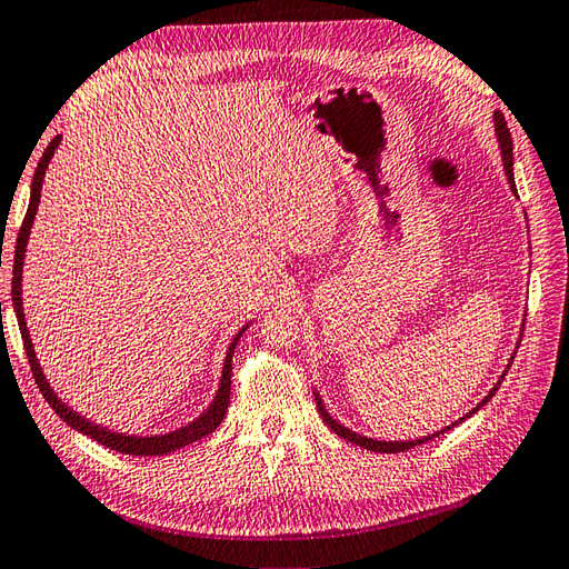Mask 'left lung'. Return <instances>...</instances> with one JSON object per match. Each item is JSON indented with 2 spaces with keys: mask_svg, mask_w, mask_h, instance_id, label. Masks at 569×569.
<instances>
[{
  "mask_svg": "<svg viewBox=\"0 0 569 569\" xmlns=\"http://www.w3.org/2000/svg\"><path fill=\"white\" fill-rule=\"evenodd\" d=\"M495 128H497V138H499V148H501V157H505V169H507V179H509V183H511V189H513V193H517V187H513V154H511V133H509V128H507V121H505V113H495ZM507 376V373H505ZM505 376L499 378V382L505 380ZM499 382L497 386L490 390V395H487V398L472 409V412H468L463 419H468L470 415H475L478 412V409L485 405V402H490L492 400V395L499 390ZM315 400H317V412L322 415V419L327 421V427L332 429L337 436H341V439H347V441H351V443H356V446H361V448H366V451H376V453H402V451H409V448H415V446H419V443H427V441H431L433 436H439V433H443V431H448V429H453L456 425H451V427H446V429H441V431H436V433H431V436H425V439H417V441H373V439H366V436H361V433H353L351 429H347V427H341L339 421H335L332 417L327 415V409H325V405H322V400H320V395H315ZM460 419V421H463Z\"/></svg>",
  "mask_w": 569,
  "mask_h": 569,
  "instance_id": "obj_1",
  "label": "left lung"
}]
</instances>
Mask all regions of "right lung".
I'll use <instances>...</instances> for the list:
<instances>
[{"instance_id": "right-lung-1", "label": "right lung", "mask_w": 569, "mask_h": 569, "mask_svg": "<svg viewBox=\"0 0 569 569\" xmlns=\"http://www.w3.org/2000/svg\"><path fill=\"white\" fill-rule=\"evenodd\" d=\"M60 142V136L52 138L50 144L46 148L43 157L38 160V167L33 171V181H31V201H29V210H26L23 216V222L19 228V234H17V249H14V273H11V302H14V312H17V320H19V329H21V339H23V349H26V356H29V366H31V373L36 378V386L41 388L43 398L48 400V405L56 409V415L68 421V425L77 431L87 433L89 439L99 441L101 446L111 448V451H118V453H126V456H164V453H171L177 451V448H183L189 446L198 439H203V436L213 433L220 421L224 419V412H228V405H230V376H232V353H234V345L240 341L242 332L234 337V341L230 345V351H228V359H224V366H222V380H220V390L216 395V402L210 405L208 412L203 417H198L196 421H191L189 427H183L179 431H171V433H164V436H144V439H140V436H123V433H113V431H106L97 425H91V421L82 419L79 415H74L72 409L68 405H62L58 400V395L50 390V386L46 382L43 373H41V366H38L36 361V353H33V347H31V339H29V332H26V322H23V308H21V267H23V252H26V240H29V232H31V224H33V216H36V208H38V201H41V187H43V174H46V167L50 162L52 152H56Z\"/></svg>"}]
</instances>
